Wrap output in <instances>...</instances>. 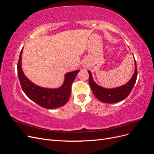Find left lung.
<instances>
[{
    "label": "left lung",
    "mask_w": 154,
    "mask_h": 154,
    "mask_svg": "<svg viewBox=\"0 0 154 154\" xmlns=\"http://www.w3.org/2000/svg\"><path fill=\"white\" fill-rule=\"evenodd\" d=\"M136 64V69L133 76L130 79V80L126 83L125 85L115 88H103L93 81V79L91 75V72L90 71H88L89 78H88V83L91 88V90L94 95L103 103H114L117 102L121 101L125 99L129 94L130 92L132 91V88L136 82L137 77V69L136 62L135 61Z\"/></svg>",
    "instance_id": "obj_1"
}]
</instances>
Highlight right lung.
Masks as SVG:
<instances>
[{
    "label": "right lung",
    "mask_w": 154,
    "mask_h": 154,
    "mask_svg": "<svg viewBox=\"0 0 154 154\" xmlns=\"http://www.w3.org/2000/svg\"><path fill=\"white\" fill-rule=\"evenodd\" d=\"M22 51L17 63L18 79L23 91L29 99L45 109H57L66 104L71 92L72 83L80 70L67 72L62 87L55 89L42 88L30 82L22 72L21 67Z\"/></svg>",
    "instance_id": "add662e5"
}]
</instances>
